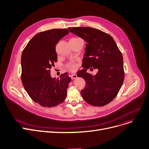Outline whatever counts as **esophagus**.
Wrapping results in <instances>:
<instances>
[{
    "instance_id": "34e87169",
    "label": "esophagus",
    "mask_w": 149,
    "mask_h": 149,
    "mask_svg": "<svg viewBox=\"0 0 149 149\" xmlns=\"http://www.w3.org/2000/svg\"><path fill=\"white\" fill-rule=\"evenodd\" d=\"M70 77H71V79L74 80V79H77V75L75 74H71V76H70Z\"/></svg>"
}]
</instances>
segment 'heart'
<instances>
[{"instance_id": "b5f03b06", "label": "heart", "mask_w": 149, "mask_h": 149, "mask_svg": "<svg viewBox=\"0 0 149 149\" xmlns=\"http://www.w3.org/2000/svg\"><path fill=\"white\" fill-rule=\"evenodd\" d=\"M67 67L68 69L71 70H75L77 68V65L75 64V63L74 62H70L67 65Z\"/></svg>"}]
</instances>
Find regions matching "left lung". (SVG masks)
Masks as SVG:
<instances>
[{"mask_svg":"<svg viewBox=\"0 0 149 149\" xmlns=\"http://www.w3.org/2000/svg\"><path fill=\"white\" fill-rule=\"evenodd\" d=\"M69 29L87 43L83 59V69L77 72V76L86 81L85 88L81 91L83 98L92 106L107 104L118 94L123 83L124 72L121 52L112 37L99 29L90 27ZM90 67L98 69L96 75L86 72Z\"/></svg>","mask_w":149,"mask_h":149,"instance_id":"left-lung-1","label":"left lung"}]
</instances>
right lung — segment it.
I'll list each match as a JSON object with an SVG mask.
<instances>
[{"mask_svg":"<svg viewBox=\"0 0 149 149\" xmlns=\"http://www.w3.org/2000/svg\"><path fill=\"white\" fill-rule=\"evenodd\" d=\"M67 29H52L35 35L23 49L21 57L22 84L28 94L43 107L62 103L71 79L68 73L56 79L50 69L57 61L56 45L69 33Z\"/></svg>","mask_w":149,"mask_h":149,"instance_id":"1","label":"right lung"}]
</instances>
